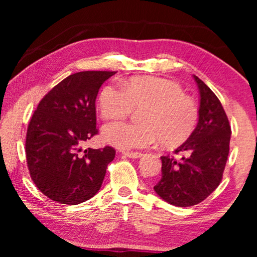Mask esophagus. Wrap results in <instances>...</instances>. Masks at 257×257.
Listing matches in <instances>:
<instances>
[{
  "instance_id": "34e87169",
  "label": "esophagus",
  "mask_w": 257,
  "mask_h": 257,
  "mask_svg": "<svg viewBox=\"0 0 257 257\" xmlns=\"http://www.w3.org/2000/svg\"><path fill=\"white\" fill-rule=\"evenodd\" d=\"M122 154H124L125 157H127V158H131V159H138V158H140L143 156V153H140V152H122Z\"/></svg>"
}]
</instances>
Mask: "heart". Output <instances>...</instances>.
<instances>
[{
    "label": "heart",
    "mask_w": 257,
    "mask_h": 257,
    "mask_svg": "<svg viewBox=\"0 0 257 257\" xmlns=\"http://www.w3.org/2000/svg\"><path fill=\"white\" fill-rule=\"evenodd\" d=\"M135 108L140 122L113 121L103 127V139L119 149H146L161 140L177 147L193 135L199 108L192 97L173 80L142 77L124 85L108 84L99 94V111L106 120L120 119Z\"/></svg>",
    "instance_id": "1"
}]
</instances>
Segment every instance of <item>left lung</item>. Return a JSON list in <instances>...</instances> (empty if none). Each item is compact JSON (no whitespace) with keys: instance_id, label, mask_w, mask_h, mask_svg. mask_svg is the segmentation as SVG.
I'll list each match as a JSON object with an SVG mask.
<instances>
[{"instance_id":"obj_1","label":"left lung","mask_w":257,"mask_h":257,"mask_svg":"<svg viewBox=\"0 0 257 257\" xmlns=\"http://www.w3.org/2000/svg\"><path fill=\"white\" fill-rule=\"evenodd\" d=\"M200 92L199 121L193 135L174 151L180 159L161 157L160 181L154 191L178 207L198 205L215 191L226 167L231 130L215 93L194 76Z\"/></svg>"}]
</instances>
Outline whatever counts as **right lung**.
Instances as JSON below:
<instances>
[{
    "mask_svg": "<svg viewBox=\"0 0 257 257\" xmlns=\"http://www.w3.org/2000/svg\"><path fill=\"white\" fill-rule=\"evenodd\" d=\"M114 71L73 73L40 101L27 131L26 156L30 177L49 199L78 205L96 195L115 150L83 149L98 133L96 98Z\"/></svg>",
    "mask_w": 257,
    "mask_h": 257,
    "instance_id": "add662e5",
    "label": "right lung"
}]
</instances>
